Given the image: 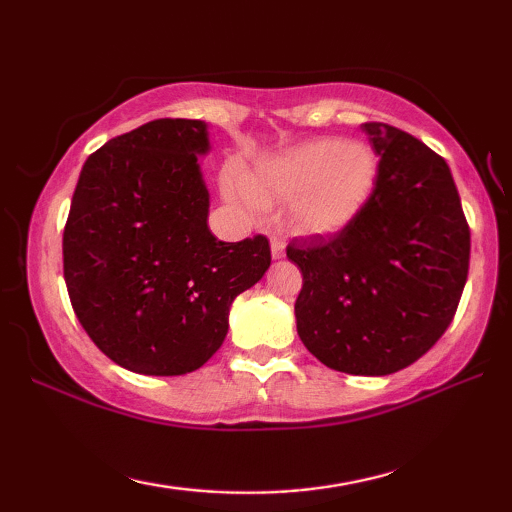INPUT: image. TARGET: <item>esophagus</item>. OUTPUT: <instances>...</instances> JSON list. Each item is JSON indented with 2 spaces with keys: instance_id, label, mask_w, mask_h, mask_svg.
<instances>
[{
  "instance_id": "1",
  "label": "esophagus",
  "mask_w": 512,
  "mask_h": 512,
  "mask_svg": "<svg viewBox=\"0 0 512 512\" xmlns=\"http://www.w3.org/2000/svg\"><path fill=\"white\" fill-rule=\"evenodd\" d=\"M271 255L273 259L284 257V241L280 237H271Z\"/></svg>"
}]
</instances>
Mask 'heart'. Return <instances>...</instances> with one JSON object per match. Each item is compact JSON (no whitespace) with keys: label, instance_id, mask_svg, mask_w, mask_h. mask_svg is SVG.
I'll return each instance as SVG.
<instances>
[{"label":"heart","instance_id":"1","mask_svg":"<svg viewBox=\"0 0 512 512\" xmlns=\"http://www.w3.org/2000/svg\"><path fill=\"white\" fill-rule=\"evenodd\" d=\"M375 173V155L366 144L309 142L268 164L250 187V196L257 203L291 198V230L307 237H332L361 212L375 185Z\"/></svg>","mask_w":512,"mask_h":512}]
</instances>
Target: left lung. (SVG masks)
<instances>
[{
    "mask_svg": "<svg viewBox=\"0 0 512 512\" xmlns=\"http://www.w3.org/2000/svg\"><path fill=\"white\" fill-rule=\"evenodd\" d=\"M379 155L375 187L348 228L293 239L298 334L327 368L381 377L433 348L470 268V225L447 162L418 137L361 124Z\"/></svg>",
    "mask_w": 512,
    "mask_h": 512,
    "instance_id": "1",
    "label": "left lung"
}]
</instances>
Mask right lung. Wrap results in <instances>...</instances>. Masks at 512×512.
I'll use <instances>...</instances> for the list:
<instances>
[{"label":"right lung","instance_id":"obj_1","mask_svg":"<svg viewBox=\"0 0 512 512\" xmlns=\"http://www.w3.org/2000/svg\"><path fill=\"white\" fill-rule=\"evenodd\" d=\"M207 124L155 119L83 164L63 232L74 314L121 368L171 377L201 368L228 334L239 293L271 266L264 235L219 241L198 155Z\"/></svg>","mask_w":512,"mask_h":512}]
</instances>
